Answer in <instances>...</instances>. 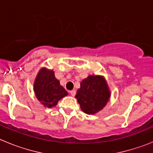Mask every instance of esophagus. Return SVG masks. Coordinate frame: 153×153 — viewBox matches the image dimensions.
Here are the masks:
<instances>
[{
    "instance_id": "obj_1",
    "label": "esophagus",
    "mask_w": 153,
    "mask_h": 153,
    "mask_svg": "<svg viewBox=\"0 0 153 153\" xmlns=\"http://www.w3.org/2000/svg\"><path fill=\"white\" fill-rule=\"evenodd\" d=\"M70 93L71 94V96H72V97H74V96L76 95V90H71V91H70Z\"/></svg>"
}]
</instances>
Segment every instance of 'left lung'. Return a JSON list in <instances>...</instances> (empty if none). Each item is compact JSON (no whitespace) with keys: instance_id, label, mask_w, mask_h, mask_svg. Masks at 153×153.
Returning <instances> with one entry per match:
<instances>
[{"instance_id":"1","label":"left lung","mask_w":153,"mask_h":153,"mask_svg":"<svg viewBox=\"0 0 153 153\" xmlns=\"http://www.w3.org/2000/svg\"><path fill=\"white\" fill-rule=\"evenodd\" d=\"M110 93L102 76H89L80 83L76 98L81 109L86 114H94L102 109L109 101Z\"/></svg>"}]
</instances>
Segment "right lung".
Instances as JSON below:
<instances>
[{
  "instance_id": "1",
  "label": "right lung",
  "mask_w": 153,
  "mask_h": 153,
  "mask_svg": "<svg viewBox=\"0 0 153 153\" xmlns=\"http://www.w3.org/2000/svg\"><path fill=\"white\" fill-rule=\"evenodd\" d=\"M33 89L38 100L48 108L56 106L58 101L67 95V92L55 77L54 72L45 68L39 71Z\"/></svg>"
}]
</instances>
